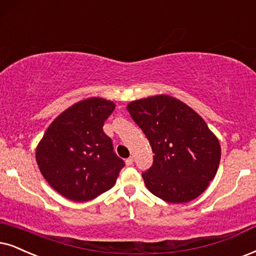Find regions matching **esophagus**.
Wrapping results in <instances>:
<instances>
[{
	"instance_id": "esophagus-1",
	"label": "esophagus",
	"mask_w": 256,
	"mask_h": 256,
	"mask_svg": "<svg viewBox=\"0 0 256 256\" xmlns=\"http://www.w3.org/2000/svg\"><path fill=\"white\" fill-rule=\"evenodd\" d=\"M125 163H126V166H132V164H134V158H132V157H128V160H125Z\"/></svg>"
}]
</instances>
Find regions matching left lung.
<instances>
[{
	"label": "left lung",
	"instance_id": "8db88e82",
	"mask_svg": "<svg viewBox=\"0 0 256 256\" xmlns=\"http://www.w3.org/2000/svg\"><path fill=\"white\" fill-rule=\"evenodd\" d=\"M150 142L154 164L143 172L148 192L169 203L198 197L214 180L221 145L198 113L168 94L138 99L126 106Z\"/></svg>",
	"mask_w": 256,
	"mask_h": 256
}]
</instances>
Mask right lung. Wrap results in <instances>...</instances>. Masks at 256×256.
<instances>
[{"label":"right lung","mask_w":256,"mask_h":256,"mask_svg":"<svg viewBox=\"0 0 256 256\" xmlns=\"http://www.w3.org/2000/svg\"><path fill=\"white\" fill-rule=\"evenodd\" d=\"M114 108L111 100L93 96L70 106L48 126L35 157L44 178L60 195L87 202L116 184L125 163L102 130Z\"/></svg>","instance_id":"right-lung-1"}]
</instances>
